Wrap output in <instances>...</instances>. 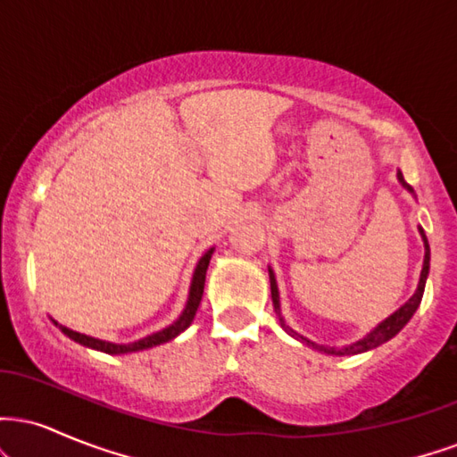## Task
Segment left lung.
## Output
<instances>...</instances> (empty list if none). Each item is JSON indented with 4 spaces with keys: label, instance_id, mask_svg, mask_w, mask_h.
Segmentation results:
<instances>
[{
    "label": "left lung",
    "instance_id": "left-lung-1",
    "mask_svg": "<svg viewBox=\"0 0 457 457\" xmlns=\"http://www.w3.org/2000/svg\"><path fill=\"white\" fill-rule=\"evenodd\" d=\"M397 178H400V182H402L403 187L408 188V191H412L411 185H406V180H403V176H402V174H397ZM419 232H421V236H423V243H426V260H423V270H421V279H419V287H417V292H414L412 298H411V301L406 303V305H402L400 309H397L395 313H393V316L386 318L385 322H380L378 327H376L374 330H371L370 335H367V337H363V339H361V342H356V344H353V345H345V348H324V345H318V344L309 342V339L303 337V335H298L296 330L287 328L286 324H283V318H281V313H279V290H277V281H275V275H272V270L269 269L272 305H275V312H277V316H279V320H281L283 328H286L287 333L292 335V337L301 339L303 344H307V345H313V348H318V350H324V353H328V354H359V353H365V350H371V348H376V345H380V344L389 342V339L393 337V335H397V333H400V330H402L403 327H406V322H408V320L412 318V313L417 312L419 303H421V298H423V290H426V279H428V272H429V245H428L426 232H423L421 228H419Z\"/></svg>",
    "mask_w": 457,
    "mask_h": 457
}]
</instances>
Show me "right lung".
<instances>
[{"mask_svg": "<svg viewBox=\"0 0 457 457\" xmlns=\"http://www.w3.org/2000/svg\"><path fill=\"white\" fill-rule=\"evenodd\" d=\"M211 258H212V249L208 251V253L202 255V260L197 262V269L193 272V281H191V292H188V303L185 307V312H182V316L176 320L171 327L159 330V333L154 335H148V337L139 339V342H133V344H112V342H103V339H94V337H87V335L83 333H77V330L72 328H66L62 327V324H57L60 330L64 335H68L71 339H75L77 344L81 345H87V348H94V350H101V353H107V354H127V353H137V350H145V348H152V345H159V344H165L170 342V339H174L176 335H180L182 330H185L188 324L193 322V318H195V312L199 307V303H202V295H204V283H206V270H208V264H211Z\"/></svg>", "mask_w": 457, "mask_h": 457, "instance_id": "obj_1", "label": "right lung"}]
</instances>
